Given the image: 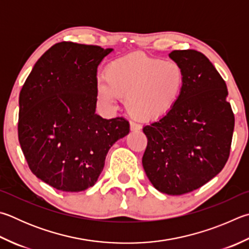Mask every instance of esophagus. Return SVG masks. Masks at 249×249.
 <instances>
[{"instance_id": "34e87169", "label": "esophagus", "mask_w": 249, "mask_h": 249, "mask_svg": "<svg viewBox=\"0 0 249 249\" xmlns=\"http://www.w3.org/2000/svg\"><path fill=\"white\" fill-rule=\"evenodd\" d=\"M129 125H130V130H133V132H138V130H140V128H142L140 124L136 123V122H130Z\"/></svg>"}]
</instances>
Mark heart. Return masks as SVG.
Returning a JSON list of instances; mask_svg holds the SVG:
<instances>
[{
  "label": "heart",
  "instance_id": "1",
  "mask_svg": "<svg viewBox=\"0 0 249 249\" xmlns=\"http://www.w3.org/2000/svg\"><path fill=\"white\" fill-rule=\"evenodd\" d=\"M184 79L178 63L137 53L107 66L98 94L107 105L114 103L117 97L125 98L130 115L152 121L173 109L182 93Z\"/></svg>",
  "mask_w": 249,
  "mask_h": 249
}]
</instances>
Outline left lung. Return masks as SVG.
I'll use <instances>...</instances> for the list:
<instances>
[{
    "label": "left lung",
    "instance_id": "8db88e82",
    "mask_svg": "<svg viewBox=\"0 0 249 249\" xmlns=\"http://www.w3.org/2000/svg\"><path fill=\"white\" fill-rule=\"evenodd\" d=\"M169 55L182 67L183 90L173 109L142 128L148 139L142 166L158 191L183 195L222 171L235 120L227 84L205 54L174 50Z\"/></svg>",
    "mask_w": 249,
    "mask_h": 249
}]
</instances>
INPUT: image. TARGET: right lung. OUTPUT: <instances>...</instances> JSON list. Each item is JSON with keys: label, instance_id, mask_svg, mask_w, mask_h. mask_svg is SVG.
I'll return each mask as SVG.
<instances>
[{"label": "right lung", "instance_id": "add662e5", "mask_svg": "<svg viewBox=\"0 0 249 249\" xmlns=\"http://www.w3.org/2000/svg\"><path fill=\"white\" fill-rule=\"evenodd\" d=\"M112 49L63 41L36 63L19 93L18 140L31 172L63 192L96 184L107 153L129 133L96 114L97 69Z\"/></svg>", "mask_w": 249, "mask_h": 249}]
</instances>
